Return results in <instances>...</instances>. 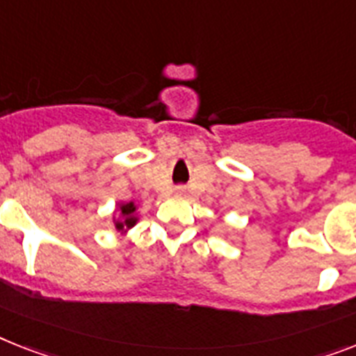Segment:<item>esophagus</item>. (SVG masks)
<instances>
[{
    "label": "esophagus",
    "instance_id": "34e87169",
    "mask_svg": "<svg viewBox=\"0 0 356 356\" xmlns=\"http://www.w3.org/2000/svg\"><path fill=\"white\" fill-rule=\"evenodd\" d=\"M176 193H178V195H184V193H185L184 185H180V187H176Z\"/></svg>",
    "mask_w": 356,
    "mask_h": 356
}]
</instances>
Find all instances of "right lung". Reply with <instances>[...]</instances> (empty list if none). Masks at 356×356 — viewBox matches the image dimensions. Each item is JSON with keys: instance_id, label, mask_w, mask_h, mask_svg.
<instances>
[{"instance_id": "1", "label": "right lung", "mask_w": 356, "mask_h": 356, "mask_svg": "<svg viewBox=\"0 0 356 356\" xmlns=\"http://www.w3.org/2000/svg\"><path fill=\"white\" fill-rule=\"evenodd\" d=\"M120 211H122V214L125 216V220L123 222H116V229H123V227H132V225L136 224V218L132 216V213L136 211V207H134V204H123L122 207H120Z\"/></svg>"}]
</instances>
